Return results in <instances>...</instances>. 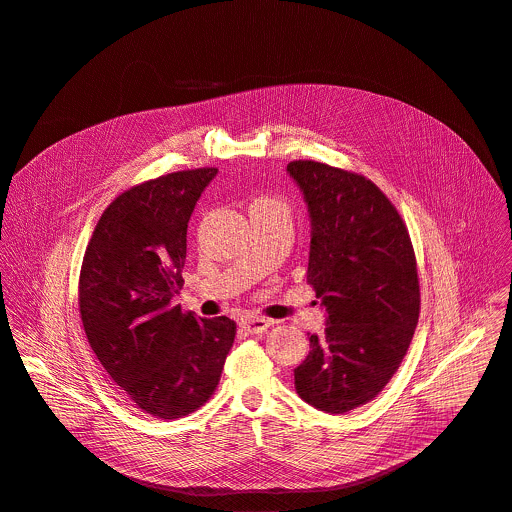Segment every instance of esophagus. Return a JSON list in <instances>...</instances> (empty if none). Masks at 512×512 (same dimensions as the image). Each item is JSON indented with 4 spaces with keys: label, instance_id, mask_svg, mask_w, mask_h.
<instances>
[{
    "label": "esophagus",
    "instance_id": "1",
    "mask_svg": "<svg viewBox=\"0 0 512 512\" xmlns=\"http://www.w3.org/2000/svg\"><path fill=\"white\" fill-rule=\"evenodd\" d=\"M272 325L270 319H262V317H244L240 321V327L250 333V335H258V333H264L268 327Z\"/></svg>",
    "mask_w": 512,
    "mask_h": 512
}]
</instances>
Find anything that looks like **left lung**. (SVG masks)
<instances>
[{
	"instance_id": "obj_1",
	"label": "left lung",
	"mask_w": 512,
	"mask_h": 512,
	"mask_svg": "<svg viewBox=\"0 0 512 512\" xmlns=\"http://www.w3.org/2000/svg\"><path fill=\"white\" fill-rule=\"evenodd\" d=\"M311 218L306 282L327 311L296 393L327 414L365 405L389 383L420 317V280L407 228L367 177L319 161H290Z\"/></svg>"
}]
</instances>
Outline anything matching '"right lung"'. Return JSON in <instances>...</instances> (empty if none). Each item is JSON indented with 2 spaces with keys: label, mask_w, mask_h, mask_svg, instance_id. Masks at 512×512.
<instances>
[{
  "label": "right lung",
  "mask_w": 512,
  "mask_h": 512,
  "mask_svg": "<svg viewBox=\"0 0 512 512\" xmlns=\"http://www.w3.org/2000/svg\"><path fill=\"white\" fill-rule=\"evenodd\" d=\"M216 173L175 171L121 193L80 268V319L96 359L139 410L163 420L212 397L236 337L228 317L195 319L171 304L183 286L191 212Z\"/></svg>",
  "instance_id": "1"
}]
</instances>
